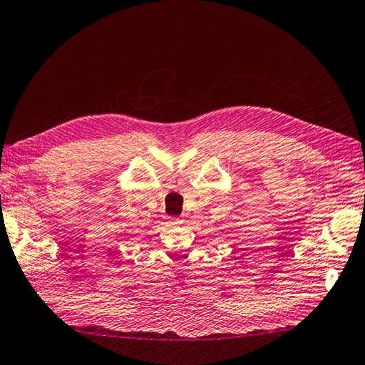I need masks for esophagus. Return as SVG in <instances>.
<instances>
[{"label": "esophagus", "instance_id": "obj_1", "mask_svg": "<svg viewBox=\"0 0 365 365\" xmlns=\"http://www.w3.org/2000/svg\"><path fill=\"white\" fill-rule=\"evenodd\" d=\"M170 225H175V226H178V225H182V220H179V218H171V220H170Z\"/></svg>", "mask_w": 365, "mask_h": 365}]
</instances>
